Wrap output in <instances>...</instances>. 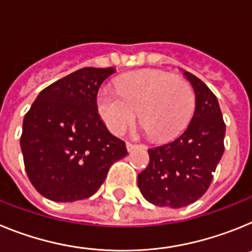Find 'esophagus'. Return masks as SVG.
Instances as JSON below:
<instances>
[{
  "mask_svg": "<svg viewBox=\"0 0 252 252\" xmlns=\"http://www.w3.org/2000/svg\"><path fill=\"white\" fill-rule=\"evenodd\" d=\"M126 148H127V151H132L135 150V149L139 148V145H136V144H132V142H126Z\"/></svg>",
  "mask_w": 252,
  "mask_h": 252,
  "instance_id": "34e87169",
  "label": "esophagus"
}]
</instances>
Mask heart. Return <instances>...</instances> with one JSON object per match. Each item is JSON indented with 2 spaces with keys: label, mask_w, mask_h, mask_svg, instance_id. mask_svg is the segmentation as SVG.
Here are the masks:
<instances>
[{
  "label": "heart",
  "mask_w": 252,
  "mask_h": 252,
  "mask_svg": "<svg viewBox=\"0 0 252 252\" xmlns=\"http://www.w3.org/2000/svg\"><path fill=\"white\" fill-rule=\"evenodd\" d=\"M195 104L189 82L162 70H139L122 75L116 92L99 91L97 110L107 128L121 135L137 117L153 139L173 137L187 126Z\"/></svg>",
  "instance_id": "b5f03b06"
}]
</instances>
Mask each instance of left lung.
I'll use <instances>...</instances> for the list:
<instances>
[{"label": "left lung", "instance_id": "obj_1", "mask_svg": "<svg viewBox=\"0 0 252 252\" xmlns=\"http://www.w3.org/2000/svg\"><path fill=\"white\" fill-rule=\"evenodd\" d=\"M184 75L195 92V111L187 130L174 141L149 149L150 162L137 177L146 201L180 208L198 201L211 186L224 151L226 125L217 97L189 72Z\"/></svg>", "mask_w": 252, "mask_h": 252}]
</instances>
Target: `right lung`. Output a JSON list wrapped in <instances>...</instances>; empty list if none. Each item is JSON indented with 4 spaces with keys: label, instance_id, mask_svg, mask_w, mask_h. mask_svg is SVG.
<instances>
[{
    "label": "right lung",
    "instance_id": "add662e5",
    "mask_svg": "<svg viewBox=\"0 0 252 252\" xmlns=\"http://www.w3.org/2000/svg\"><path fill=\"white\" fill-rule=\"evenodd\" d=\"M113 68H82L44 88L26 112L20 137L25 170L54 202L94 194L111 165L127 155L97 112V93Z\"/></svg>",
    "mask_w": 252,
    "mask_h": 252
}]
</instances>
